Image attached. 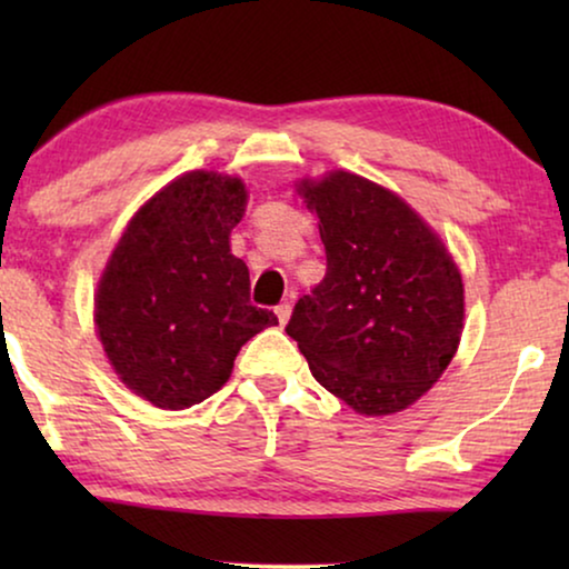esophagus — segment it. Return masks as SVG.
<instances>
[{"label":"esophagus","instance_id":"34e87169","mask_svg":"<svg viewBox=\"0 0 569 569\" xmlns=\"http://www.w3.org/2000/svg\"><path fill=\"white\" fill-rule=\"evenodd\" d=\"M274 313H277V318H279V323H287V318H290V313H292V306L290 302H279V306L274 308Z\"/></svg>","mask_w":569,"mask_h":569}]
</instances>
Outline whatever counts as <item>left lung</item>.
<instances>
[{
    "label": "left lung",
    "mask_w": 569,
    "mask_h": 569,
    "mask_svg": "<svg viewBox=\"0 0 569 569\" xmlns=\"http://www.w3.org/2000/svg\"><path fill=\"white\" fill-rule=\"evenodd\" d=\"M316 209L326 277L284 331L326 391L360 415L415 403L453 360L463 284L442 240L407 201L355 173L300 186Z\"/></svg>",
    "instance_id": "left-lung-1"
}]
</instances>
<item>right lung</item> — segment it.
Segmentation results:
<instances>
[{
    "label": "right lung",
    "instance_id": "1",
    "mask_svg": "<svg viewBox=\"0 0 569 569\" xmlns=\"http://www.w3.org/2000/svg\"><path fill=\"white\" fill-rule=\"evenodd\" d=\"M246 212L238 178L193 170L139 209L111 253L96 323L113 370L160 409L220 391L240 347L277 323L251 306L248 267L230 253Z\"/></svg>",
    "mask_w": 569,
    "mask_h": 569
}]
</instances>
